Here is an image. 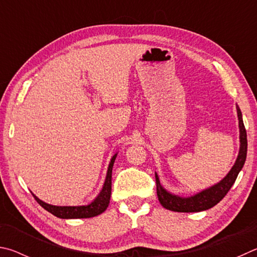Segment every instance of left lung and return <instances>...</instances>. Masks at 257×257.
<instances>
[{"mask_svg":"<svg viewBox=\"0 0 257 257\" xmlns=\"http://www.w3.org/2000/svg\"><path fill=\"white\" fill-rule=\"evenodd\" d=\"M237 114L238 120H239V132H240V149L238 154L237 160L235 165L232 166L230 172L224 177L222 181H220L218 184L211 186L210 188L202 191L197 194L190 196V197H181L177 195H173L168 193L165 188L160 185L159 177L156 174V183H157V195H158L159 202L161 205L170 211H176V212H200L211 209L215 204H218L227 193L230 190L231 186L235 183L238 174L245 164L246 155H247V136L246 130L242 121L241 111L239 107L237 106Z\"/></svg>","mask_w":257,"mask_h":257,"instance_id":"1","label":"left lung"}]
</instances>
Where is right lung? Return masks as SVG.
<instances>
[{"label": "right lung", "instance_id": "obj_1", "mask_svg": "<svg viewBox=\"0 0 257 257\" xmlns=\"http://www.w3.org/2000/svg\"><path fill=\"white\" fill-rule=\"evenodd\" d=\"M116 156H112V158L108 166V172L106 176L105 184L101 192L99 195L94 199L91 203L88 205H80V206H56L51 205L39 200L37 196H35V200L43 206V208L55 215L57 218L62 219H83V218H92L96 215L102 213L103 211L107 209L108 204H109L110 200V193H111V170L112 166H114Z\"/></svg>", "mask_w": 257, "mask_h": 257}]
</instances>
